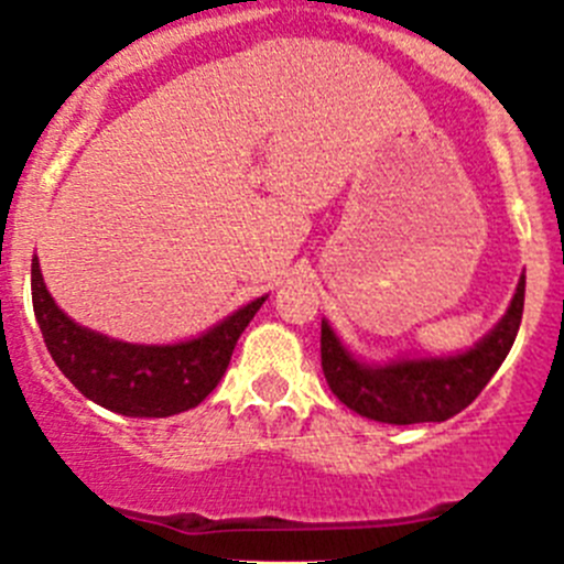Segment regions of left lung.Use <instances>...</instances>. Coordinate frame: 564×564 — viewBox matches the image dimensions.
Instances as JSON below:
<instances>
[{
  "label": "left lung",
  "mask_w": 564,
  "mask_h": 564,
  "mask_svg": "<svg viewBox=\"0 0 564 564\" xmlns=\"http://www.w3.org/2000/svg\"><path fill=\"white\" fill-rule=\"evenodd\" d=\"M525 278H520L512 306L498 328L484 336L473 350L451 359H412L387 367H365L347 354L323 323L319 354L330 392L347 409L378 423L412 425L442 423L476 401L489 378L512 350L523 317Z\"/></svg>",
  "instance_id": "left-lung-1"
}]
</instances>
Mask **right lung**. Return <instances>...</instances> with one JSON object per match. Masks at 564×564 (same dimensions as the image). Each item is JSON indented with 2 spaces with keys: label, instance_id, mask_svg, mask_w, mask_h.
<instances>
[{
  "label": "right lung",
  "instance_id": "add662e5",
  "mask_svg": "<svg viewBox=\"0 0 564 564\" xmlns=\"http://www.w3.org/2000/svg\"><path fill=\"white\" fill-rule=\"evenodd\" d=\"M264 297L181 345H130L80 328L55 306L33 258V308L44 345L88 401L128 417H170L194 409L225 376L241 330Z\"/></svg>",
  "mask_w": 564,
  "mask_h": 564
}]
</instances>
